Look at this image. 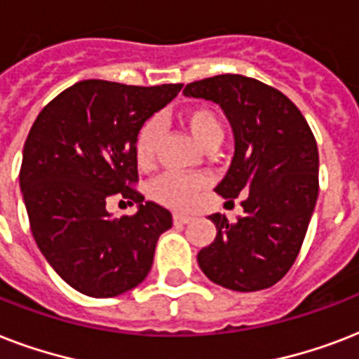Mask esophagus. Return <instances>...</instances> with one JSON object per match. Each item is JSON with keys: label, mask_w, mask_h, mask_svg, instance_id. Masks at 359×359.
<instances>
[{"label": "esophagus", "mask_w": 359, "mask_h": 359, "mask_svg": "<svg viewBox=\"0 0 359 359\" xmlns=\"http://www.w3.org/2000/svg\"><path fill=\"white\" fill-rule=\"evenodd\" d=\"M173 219H175V224L177 225H184V224H190L191 216H188V214H182V212H175L173 214Z\"/></svg>", "instance_id": "1"}]
</instances>
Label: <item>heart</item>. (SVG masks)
Returning a JSON list of instances; mask_svg holds the SVG:
<instances>
[{"mask_svg":"<svg viewBox=\"0 0 359 359\" xmlns=\"http://www.w3.org/2000/svg\"><path fill=\"white\" fill-rule=\"evenodd\" d=\"M182 123L191 134V137L207 151L212 145H219L224 128L219 123L218 115L212 109L190 108L182 115ZM162 134V124L158 119H149L137 132L135 137V158L141 168L151 165L156 154V143ZM203 180L182 177V175H165L154 184V196L158 201L165 203L169 207L190 208L201 191Z\"/></svg>","mask_w":359,"mask_h":359,"instance_id":"obj_1","label":"heart"}]
</instances>
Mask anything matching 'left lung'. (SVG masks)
Instances as JSON below:
<instances>
[{
	"label": "left lung",
	"instance_id": "left-lung-1",
	"mask_svg": "<svg viewBox=\"0 0 359 359\" xmlns=\"http://www.w3.org/2000/svg\"><path fill=\"white\" fill-rule=\"evenodd\" d=\"M184 97L218 104L235 137V154L216 191L244 197V216H208L216 238L197 253L203 273L238 292L272 287L300 253L318 197V149L300 109L283 93L240 74L194 81Z\"/></svg>",
	"mask_w": 359,
	"mask_h": 359
}]
</instances>
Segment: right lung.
<instances>
[{
    "label": "right lung",
    "instance_id": "right-lung-1",
    "mask_svg": "<svg viewBox=\"0 0 359 359\" xmlns=\"http://www.w3.org/2000/svg\"><path fill=\"white\" fill-rule=\"evenodd\" d=\"M180 89L83 80L46 104L31 126L20 169L31 233L50 266L81 294L119 296L151 272L173 218L130 188L137 182L135 137ZM111 195L137 202L138 212L114 219L105 210Z\"/></svg>",
    "mask_w": 359,
    "mask_h": 359
}]
</instances>
